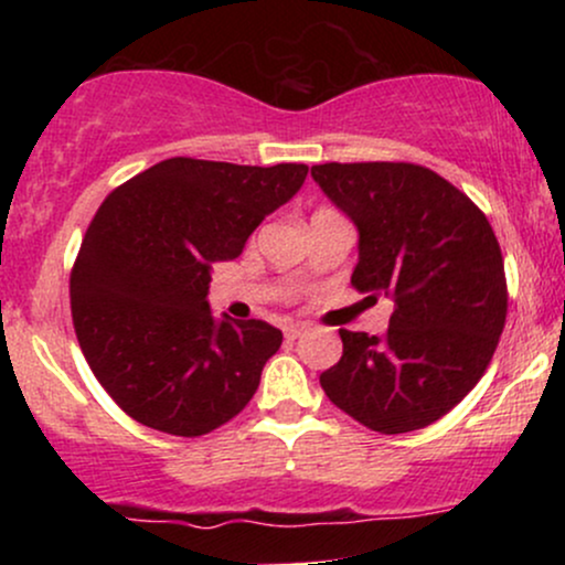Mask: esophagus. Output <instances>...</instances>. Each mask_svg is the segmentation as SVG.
I'll return each mask as SVG.
<instances>
[{"mask_svg":"<svg viewBox=\"0 0 565 565\" xmlns=\"http://www.w3.org/2000/svg\"><path fill=\"white\" fill-rule=\"evenodd\" d=\"M305 329H308L305 323H291V327L284 329V334H287V340H297V337H300Z\"/></svg>","mask_w":565,"mask_h":565,"instance_id":"obj_1","label":"esophagus"}]
</instances>
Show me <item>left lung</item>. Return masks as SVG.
<instances>
[{
  "mask_svg": "<svg viewBox=\"0 0 565 565\" xmlns=\"http://www.w3.org/2000/svg\"><path fill=\"white\" fill-rule=\"evenodd\" d=\"M316 183L359 231L353 284L393 302L387 332L340 329L321 374L334 406L398 436L451 412L494 355L508 284L489 220L449 180L404 161L316 164Z\"/></svg>",
  "mask_w": 565,
  "mask_h": 565,
  "instance_id": "obj_1",
  "label": "left lung"
}]
</instances>
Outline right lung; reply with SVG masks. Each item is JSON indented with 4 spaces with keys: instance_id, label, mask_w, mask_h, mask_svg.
<instances>
[{
    "instance_id": "right-lung-1",
    "label": "right lung",
    "mask_w": 565,
    "mask_h": 565,
    "mask_svg": "<svg viewBox=\"0 0 565 565\" xmlns=\"http://www.w3.org/2000/svg\"><path fill=\"white\" fill-rule=\"evenodd\" d=\"M308 167L167 159L108 193L71 274V313L89 369L132 419L204 436L260 385L281 329L212 316V265L236 260Z\"/></svg>"
}]
</instances>
